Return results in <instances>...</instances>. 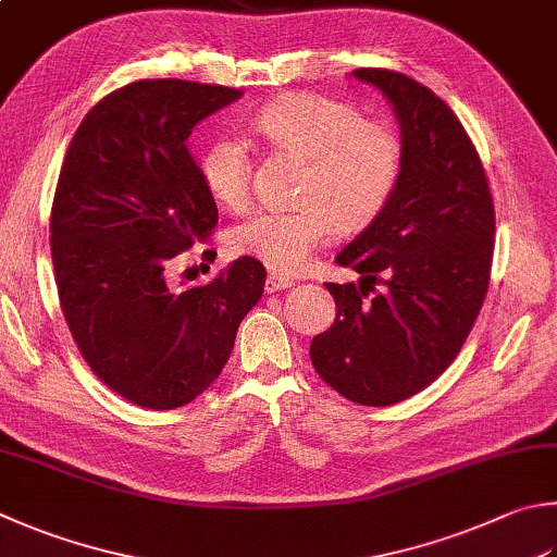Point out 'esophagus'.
Instances as JSON below:
<instances>
[{
	"instance_id": "obj_1",
	"label": "esophagus",
	"mask_w": 557,
	"mask_h": 557,
	"mask_svg": "<svg viewBox=\"0 0 557 557\" xmlns=\"http://www.w3.org/2000/svg\"><path fill=\"white\" fill-rule=\"evenodd\" d=\"M296 286V278H290V276H283V274H269L267 276V290L269 293H276V290H286V288H293Z\"/></svg>"
}]
</instances>
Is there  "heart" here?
<instances>
[{
    "mask_svg": "<svg viewBox=\"0 0 557 557\" xmlns=\"http://www.w3.org/2000/svg\"><path fill=\"white\" fill-rule=\"evenodd\" d=\"M271 148L306 160L298 208H267L233 230V247L269 269L298 271L312 251L342 233H359L381 215L400 186L405 148L391 125L324 94H290L261 107L251 119ZM201 180L220 203L245 208L251 154L230 133H218L198 157Z\"/></svg>",
    "mask_w": 557,
    "mask_h": 557,
    "instance_id": "1",
    "label": "heart"
}]
</instances>
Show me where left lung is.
I'll return each mask as SVG.
<instances>
[{
	"mask_svg": "<svg viewBox=\"0 0 557 557\" xmlns=\"http://www.w3.org/2000/svg\"><path fill=\"white\" fill-rule=\"evenodd\" d=\"M351 75L393 103L405 170L385 211L337 255L361 281L327 283L337 318L312 339L310 359L346 400L387 407L432 385L473 330L495 206L475 145L444 99L393 70Z\"/></svg>",
	"mask_w": 557,
	"mask_h": 557,
	"instance_id": "left-lung-1",
	"label": "left lung"
}]
</instances>
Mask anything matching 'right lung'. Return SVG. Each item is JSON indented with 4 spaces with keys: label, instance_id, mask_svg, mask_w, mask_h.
<instances>
[{
    "label": "right lung",
    "instance_id": "1",
    "mask_svg": "<svg viewBox=\"0 0 557 557\" xmlns=\"http://www.w3.org/2000/svg\"><path fill=\"white\" fill-rule=\"evenodd\" d=\"M239 97L184 79L125 84L84 115L62 162L50 213L62 314L89 369L133 405L196 400L264 293L255 257L203 286L166 271L218 225L188 135Z\"/></svg>",
    "mask_w": 557,
    "mask_h": 557
}]
</instances>
